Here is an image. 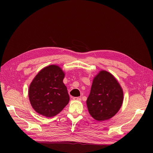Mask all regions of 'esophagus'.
<instances>
[{"label": "esophagus", "mask_w": 153, "mask_h": 153, "mask_svg": "<svg viewBox=\"0 0 153 153\" xmlns=\"http://www.w3.org/2000/svg\"><path fill=\"white\" fill-rule=\"evenodd\" d=\"M73 99V100H75V101H81V98H79V97H74Z\"/></svg>", "instance_id": "34e87169"}]
</instances>
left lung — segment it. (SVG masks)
I'll list each match as a JSON object with an SVG mask.
<instances>
[{
  "instance_id": "8db88e82",
  "label": "left lung",
  "mask_w": 153,
  "mask_h": 153,
  "mask_svg": "<svg viewBox=\"0 0 153 153\" xmlns=\"http://www.w3.org/2000/svg\"><path fill=\"white\" fill-rule=\"evenodd\" d=\"M123 102V91L109 72L100 71L93 79L87 106L91 116L98 121H105L116 114Z\"/></svg>"
}]
</instances>
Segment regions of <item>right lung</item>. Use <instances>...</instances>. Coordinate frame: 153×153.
Wrapping results in <instances>:
<instances>
[{
  "instance_id": "1",
  "label": "right lung",
  "mask_w": 153,
  "mask_h": 153,
  "mask_svg": "<svg viewBox=\"0 0 153 153\" xmlns=\"http://www.w3.org/2000/svg\"><path fill=\"white\" fill-rule=\"evenodd\" d=\"M64 71L56 65L44 68L37 74L29 89V98L36 112L47 117L56 115L68 105L69 96L64 84Z\"/></svg>"
}]
</instances>
